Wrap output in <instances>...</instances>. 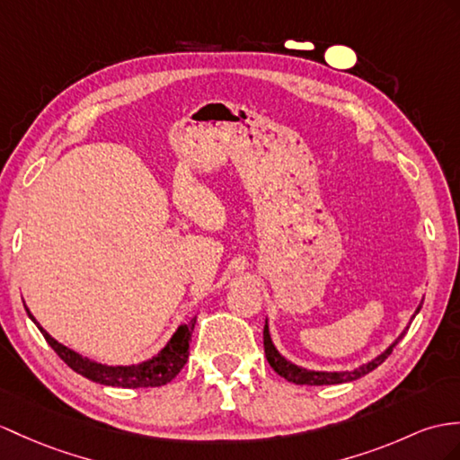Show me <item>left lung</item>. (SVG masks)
<instances>
[{
  "instance_id": "1",
  "label": "left lung",
  "mask_w": 460,
  "mask_h": 460,
  "mask_svg": "<svg viewBox=\"0 0 460 460\" xmlns=\"http://www.w3.org/2000/svg\"><path fill=\"white\" fill-rule=\"evenodd\" d=\"M421 306H418L416 314L420 312ZM406 333V332H404ZM402 333V335H404ZM400 338L392 343L388 349L385 353H380L376 359H373L371 363H367L359 368H355V371H345V373H323V371H306V368H300L293 363H288L285 357H281V353H279L275 349V345L271 341V335H269V328H267V322H265V328H263V347H265V357H267V363L273 367V371L279 375L287 378L288 383H295V385H308V386H322V385H341V383H349V380H357L365 376L367 373L375 371V368L385 363L386 357L392 353V349H394L396 343L402 340Z\"/></svg>"
}]
</instances>
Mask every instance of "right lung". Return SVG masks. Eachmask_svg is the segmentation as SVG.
Segmentation results:
<instances>
[{
    "instance_id": "1",
    "label": "right lung",
    "mask_w": 460,
    "mask_h": 460,
    "mask_svg": "<svg viewBox=\"0 0 460 460\" xmlns=\"http://www.w3.org/2000/svg\"><path fill=\"white\" fill-rule=\"evenodd\" d=\"M25 310L29 318L35 322L37 328L42 332L47 343L56 351V355H58L60 359L72 368V371L89 380H93V383L105 385V386H120V388L164 386L170 383V380H173L189 359V341H191V333L197 322V318H193L191 322L185 323V326H179L177 332L173 333V338L167 341L164 349L155 357H152L150 361H144L140 365H130V367H109V365L89 361L80 353L68 349L66 345L50 338V335L39 326V322L31 314L29 308Z\"/></svg>"
}]
</instances>
